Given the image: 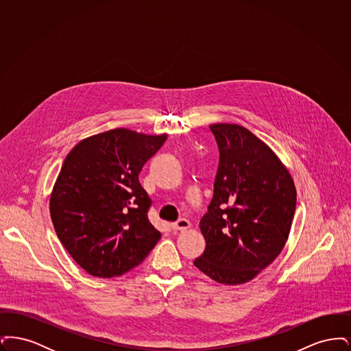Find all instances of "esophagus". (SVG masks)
Instances as JSON below:
<instances>
[{"label": "esophagus", "mask_w": 351, "mask_h": 351, "mask_svg": "<svg viewBox=\"0 0 351 351\" xmlns=\"http://www.w3.org/2000/svg\"><path fill=\"white\" fill-rule=\"evenodd\" d=\"M171 226H172L173 230H186V229L191 228V222L185 218H180L176 222H173Z\"/></svg>", "instance_id": "1"}]
</instances>
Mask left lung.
<instances>
[{"label":"left lung","mask_w":351,"mask_h":351,"mask_svg":"<svg viewBox=\"0 0 351 351\" xmlns=\"http://www.w3.org/2000/svg\"><path fill=\"white\" fill-rule=\"evenodd\" d=\"M219 163L193 265L218 283L250 282L283 250L296 209L293 180L274 151L235 123L209 126Z\"/></svg>","instance_id":"1"}]
</instances>
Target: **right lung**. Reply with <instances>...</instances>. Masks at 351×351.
I'll return each instance as SVG.
<instances>
[{
  "label": "right lung",
  "mask_w": 351,
  "mask_h": 351,
  "mask_svg": "<svg viewBox=\"0 0 351 351\" xmlns=\"http://www.w3.org/2000/svg\"><path fill=\"white\" fill-rule=\"evenodd\" d=\"M166 139L114 129L84 139L68 154L51 193V219L66 250L89 275L119 276L160 239L138 175Z\"/></svg>",
  "instance_id": "1"
}]
</instances>
